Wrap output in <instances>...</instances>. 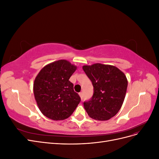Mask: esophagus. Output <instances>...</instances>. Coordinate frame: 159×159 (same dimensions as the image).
I'll use <instances>...</instances> for the list:
<instances>
[{
    "mask_svg": "<svg viewBox=\"0 0 159 159\" xmlns=\"http://www.w3.org/2000/svg\"><path fill=\"white\" fill-rule=\"evenodd\" d=\"M79 95H80V96L81 99H83V98H84V94H83V93H82V92H80V93H79Z\"/></svg>",
    "mask_w": 159,
    "mask_h": 159,
    "instance_id": "34e87169",
    "label": "esophagus"
}]
</instances>
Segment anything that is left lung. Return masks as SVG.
I'll return each mask as SVG.
<instances>
[{"label": "left lung", "mask_w": 159, "mask_h": 159, "mask_svg": "<svg viewBox=\"0 0 159 159\" xmlns=\"http://www.w3.org/2000/svg\"><path fill=\"white\" fill-rule=\"evenodd\" d=\"M83 70L92 82L93 95L84 103L90 117L107 121L121 109L125 98L128 81L117 67L102 64L84 66Z\"/></svg>", "instance_id": "left-lung-1"}]
</instances>
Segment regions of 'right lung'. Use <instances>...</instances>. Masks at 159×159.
Segmentation results:
<instances>
[{
    "instance_id": "obj_1",
    "label": "right lung",
    "mask_w": 159,
    "mask_h": 159,
    "mask_svg": "<svg viewBox=\"0 0 159 159\" xmlns=\"http://www.w3.org/2000/svg\"><path fill=\"white\" fill-rule=\"evenodd\" d=\"M77 67L66 60L44 66L36 77L34 94L38 108L48 118L64 120L73 113L81 99L69 79Z\"/></svg>"
}]
</instances>
